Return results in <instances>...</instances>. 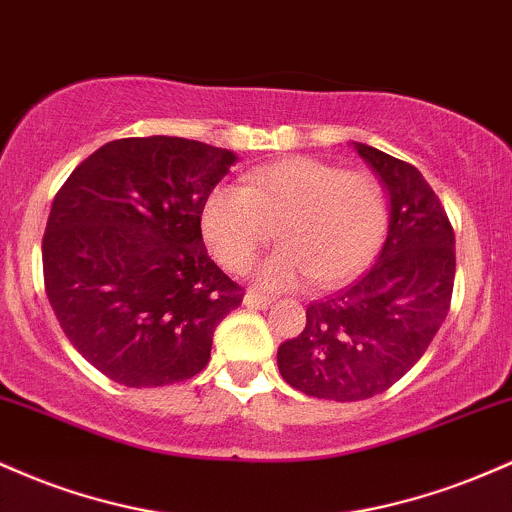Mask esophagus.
I'll list each match as a JSON object with an SVG mask.
<instances>
[{"mask_svg": "<svg viewBox=\"0 0 512 512\" xmlns=\"http://www.w3.org/2000/svg\"><path fill=\"white\" fill-rule=\"evenodd\" d=\"M244 304H246V307H251V309H268L273 304V300H271V297H266V295H258V292H246Z\"/></svg>", "mask_w": 512, "mask_h": 512, "instance_id": "1", "label": "esophagus"}]
</instances>
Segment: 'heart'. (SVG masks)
Instances as JSON below:
<instances>
[{"mask_svg": "<svg viewBox=\"0 0 512 512\" xmlns=\"http://www.w3.org/2000/svg\"><path fill=\"white\" fill-rule=\"evenodd\" d=\"M387 225V193L375 176L312 157L249 171L244 188H212L200 210L203 237L229 271H246L273 237L283 244L254 268L268 290L348 280L377 254Z\"/></svg>", "mask_w": 512, "mask_h": 512, "instance_id": "1", "label": "heart"}]
</instances>
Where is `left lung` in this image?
<instances>
[{
	"mask_svg": "<svg viewBox=\"0 0 512 512\" xmlns=\"http://www.w3.org/2000/svg\"><path fill=\"white\" fill-rule=\"evenodd\" d=\"M389 193V232L375 266L346 290L307 307V324L278 348L297 392L360 401L387 392L447 317L455 285V232L416 166L353 142Z\"/></svg>",
	"mask_w": 512,
	"mask_h": 512,
	"instance_id": "obj_1",
	"label": "left lung"
}]
</instances>
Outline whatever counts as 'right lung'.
Wrapping results in <instances>:
<instances>
[{
	"instance_id": "add662e5",
	"label": "right lung",
	"mask_w": 512,
	"mask_h": 512,
	"mask_svg": "<svg viewBox=\"0 0 512 512\" xmlns=\"http://www.w3.org/2000/svg\"><path fill=\"white\" fill-rule=\"evenodd\" d=\"M237 154L183 137H125L60 188L43 237V280L86 363L125 387L191 380L241 287L208 256L200 210Z\"/></svg>"
}]
</instances>
